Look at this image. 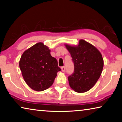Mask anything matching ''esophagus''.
<instances>
[{
	"label": "esophagus",
	"mask_w": 122,
	"mask_h": 122,
	"mask_svg": "<svg viewBox=\"0 0 122 122\" xmlns=\"http://www.w3.org/2000/svg\"><path fill=\"white\" fill-rule=\"evenodd\" d=\"M61 71L62 72H65V67H64V66H63V67H61Z\"/></svg>",
	"instance_id": "34e87169"
}]
</instances>
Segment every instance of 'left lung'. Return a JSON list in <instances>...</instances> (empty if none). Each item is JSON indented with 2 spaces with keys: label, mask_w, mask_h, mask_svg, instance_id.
<instances>
[{
  "label": "left lung",
  "mask_w": 122,
  "mask_h": 122,
  "mask_svg": "<svg viewBox=\"0 0 122 122\" xmlns=\"http://www.w3.org/2000/svg\"><path fill=\"white\" fill-rule=\"evenodd\" d=\"M65 45L74 66V73L68 77L69 85L77 92H88L100 77L103 67L102 56L95 46L83 39L79 40L78 45Z\"/></svg>",
  "instance_id": "1"
}]
</instances>
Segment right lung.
<instances>
[{
  "mask_svg": "<svg viewBox=\"0 0 122 122\" xmlns=\"http://www.w3.org/2000/svg\"><path fill=\"white\" fill-rule=\"evenodd\" d=\"M19 66L25 82L37 92L50 88L57 73L61 71L57 60L51 56L50 50L42 42L25 51L20 60Z\"/></svg>",
  "mask_w": 122,
  "mask_h": 122,
  "instance_id": "right-lung-1",
  "label": "right lung"
}]
</instances>
